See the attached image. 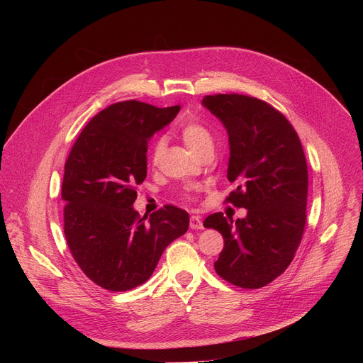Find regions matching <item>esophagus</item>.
Instances as JSON below:
<instances>
[{"mask_svg":"<svg viewBox=\"0 0 363 363\" xmlns=\"http://www.w3.org/2000/svg\"><path fill=\"white\" fill-rule=\"evenodd\" d=\"M189 227H191L192 230H202V228H203V224H202L201 217L192 216V217L189 218Z\"/></svg>","mask_w":363,"mask_h":363,"instance_id":"34e87169","label":"esophagus"}]
</instances>
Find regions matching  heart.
Instances as JSON below:
<instances>
[{"label": "heart", "instance_id": "obj_1", "mask_svg": "<svg viewBox=\"0 0 363 363\" xmlns=\"http://www.w3.org/2000/svg\"><path fill=\"white\" fill-rule=\"evenodd\" d=\"M179 136L184 143L198 157H202L206 152H213L214 138L210 129L206 128L198 119H188L179 128ZM167 140L164 136H158L149 147V162L152 167H157L161 161L162 153L165 150Z\"/></svg>", "mask_w": 363, "mask_h": 363}]
</instances>
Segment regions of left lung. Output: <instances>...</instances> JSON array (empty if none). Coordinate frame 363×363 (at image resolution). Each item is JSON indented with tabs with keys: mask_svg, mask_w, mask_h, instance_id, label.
<instances>
[{
	"mask_svg": "<svg viewBox=\"0 0 363 363\" xmlns=\"http://www.w3.org/2000/svg\"><path fill=\"white\" fill-rule=\"evenodd\" d=\"M227 128V177L235 189L225 202L247 208L233 221L223 213L203 227L223 234L217 274L242 289H260L281 276L303 238L308 174L304 150L287 118L266 100L248 94H208L202 99Z\"/></svg>",
	"mask_w": 363,
	"mask_h": 363,
	"instance_id": "8db88e82",
	"label": "left lung"
}]
</instances>
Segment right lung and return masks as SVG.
<instances>
[{
	"mask_svg": "<svg viewBox=\"0 0 363 363\" xmlns=\"http://www.w3.org/2000/svg\"><path fill=\"white\" fill-rule=\"evenodd\" d=\"M179 106L113 103L80 132L65 164V235L82 272L97 286L126 291L143 284L164 250L186 233L188 213L174 205L140 217L132 205L146 178L147 139Z\"/></svg>",
	"mask_w": 363,
	"mask_h": 363,
	"instance_id": "add662e5",
	"label": "right lung"
}]
</instances>
